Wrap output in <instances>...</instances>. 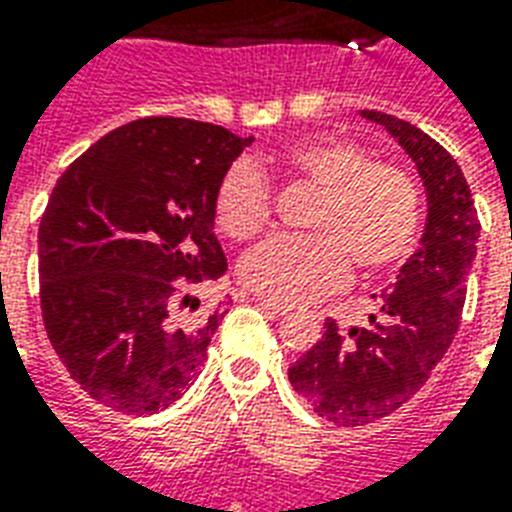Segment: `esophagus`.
I'll list each match as a JSON object with an SVG mask.
<instances>
[{
  "mask_svg": "<svg viewBox=\"0 0 512 512\" xmlns=\"http://www.w3.org/2000/svg\"><path fill=\"white\" fill-rule=\"evenodd\" d=\"M252 300H255L257 305H263L265 311L276 313V316H287V313L292 311V305H284L279 303V300H271V297H265V295H255Z\"/></svg>",
  "mask_w": 512,
  "mask_h": 512,
  "instance_id": "esophagus-1",
  "label": "esophagus"
}]
</instances>
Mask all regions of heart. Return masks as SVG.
Instances as JSON below:
<instances>
[{
  "label": "heart",
  "instance_id": "heart-1",
  "mask_svg": "<svg viewBox=\"0 0 512 512\" xmlns=\"http://www.w3.org/2000/svg\"><path fill=\"white\" fill-rule=\"evenodd\" d=\"M284 175L319 188L305 228L311 236H273L241 257L249 289L279 303H305L337 289L350 265L364 276L388 271L412 252L422 223L420 188L393 164L372 162L348 138L292 143L271 159ZM271 220V191L247 162L233 164L215 191L217 228L247 241Z\"/></svg>",
  "mask_w": 512,
  "mask_h": 512
}]
</instances>
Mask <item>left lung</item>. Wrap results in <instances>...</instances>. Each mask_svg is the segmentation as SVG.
Listing matches in <instances>:
<instances>
[{
    "mask_svg": "<svg viewBox=\"0 0 512 512\" xmlns=\"http://www.w3.org/2000/svg\"><path fill=\"white\" fill-rule=\"evenodd\" d=\"M382 124L414 162L428 193L420 249L369 313V327L342 332L324 321V337L289 366L292 388L335 425H366L393 414L428 382L452 345L465 305V281L481 233L476 204L460 164L420 127L361 111Z\"/></svg>",
    "mask_w": 512,
    "mask_h": 512,
    "instance_id": "left-lung-1",
    "label": "left lung"
}]
</instances>
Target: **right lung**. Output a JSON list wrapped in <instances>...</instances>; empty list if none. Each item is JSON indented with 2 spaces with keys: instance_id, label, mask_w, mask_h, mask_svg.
Wrapping results in <instances>:
<instances>
[{
  "instance_id": "1",
  "label": "right lung",
  "mask_w": 512,
  "mask_h": 512,
  "mask_svg": "<svg viewBox=\"0 0 512 512\" xmlns=\"http://www.w3.org/2000/svg\"><path fill=\"white\" fill-rule=\"evenodd\" d=\"M255 138L175 116L108 132L52 188L39 223L42 319L82 390L124 414L167 409L196 380L225 311L180 316L228 271L215 191Z\"/></svg>"
}]
</instances>
